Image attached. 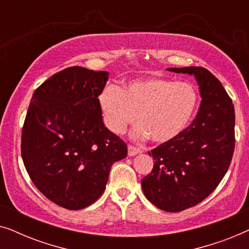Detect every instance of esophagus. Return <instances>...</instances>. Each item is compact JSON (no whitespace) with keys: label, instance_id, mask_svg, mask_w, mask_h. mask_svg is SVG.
<instances>
[{"label":"esophagus","instance_id":"obj_1","mask_svg":"<svg viewBox=\"0 0 249 249\" xmlns=\"http://www.w3.org/2000/svg\"><path fill=\"white\" fill-rule=\"evenodd\" d=\"M142 151L141 148H138V147H135V146H132V145H128V155L129 156H135V155H137V154H139V153H142Z\"/></svg>","mask_w":249,"mask_h":249}]
</instances>
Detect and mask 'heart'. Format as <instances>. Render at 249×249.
<instances>
[{
    "label": "heart",
    "mask_w": 249,
    "mask_h": 249,
    "mask_svg": "<svg viewBox=\"0 0 249 249\" xmlns=\"http://www.w3.org/2000/svg\"><path fill=\"white\" fill-rule=\"evenodd\" d=\"M199 97L192 84L163 77L129 81L120 88L107 85L98 95L104 124L113 134H122L136 119L131 135L151 137L163 144L181 135L192 122Z\"/></svg>",
    "instance_id": "heart-1"
}]
</instances>
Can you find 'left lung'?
Here are the masks:
<instances>
[{
  "instance_id": "8db88e82",
  "label": "left lung",
  "mask_w": 249,
  "mask_h": 249,
  "mask_svg": "<svg viewBox=\"0 0 249 249\" xmlns=\"http://www.w3.org/2000/svg\"><path fill=\"white\" fill-rule=\"evenodd\" d=\"M195 77L202 97L192 124L152 149L154 168L142 179L144 195L165 212H180L205 199L229 169L234 148V108L220 80L202 67L169 68Z\"/></svg>"
}]
</instances>
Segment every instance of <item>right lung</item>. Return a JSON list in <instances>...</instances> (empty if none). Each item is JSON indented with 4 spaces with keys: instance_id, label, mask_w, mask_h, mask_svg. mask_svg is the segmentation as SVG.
Masks as SVG:
<instances>
[{
    "instance_id": "right-lung-1",
    "label": "right lung",
    "mask_w": 249,
    "mask_h": 249,
    "mask_svg": "<svg viewBox=\"0 0 249 249\" xmlns=\"http://www.w3.org/2000/svg\"><path fill=\"white\" fill-rule=\"evenodd\" d=\"M107 71L70 67L33 94L21 136V155L37 189L68 210L93 204L105 190L125 142L104 125L98 95Z\"/></svg>"
}]
</instances>
